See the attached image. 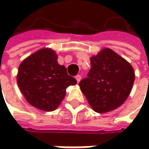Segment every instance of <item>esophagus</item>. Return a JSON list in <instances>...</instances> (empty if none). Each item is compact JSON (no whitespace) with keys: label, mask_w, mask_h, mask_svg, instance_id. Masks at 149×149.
Listing matches in <instances>:
<instances>
[{"label":"esophagus","mask_w":149,"mask_h":149,"mask_svg":"<svg viewBox=\"0 0 149 149\" xmlns=\"http://www.w3.org/2000/svg\"><path fill=\"white\" fill-rule=\"evenodd\" d=\"M75 79H77V81H79V80L81 79V76H80V75H77V76L75 77Z\"/></svg>","instance_id":"esophagus-1"}]
</instances>
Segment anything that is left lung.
Listing matches in <instances>:
<instances>
[{
	"label": "left lung",
	"instance_id": "left-lung-1",
	"mask_svg": "<svg viewBox=\"0 0 149 149\" xmlns=\"http://www.w3.org/2000/svg\"><path fill=\"white\" fill-rule=\"evenodd\" d=\"M51 48H43L26 58L19 67L17 82L28 104L45 112L57 109L70 86L77 80L70 76L64 65Z\"/></svg>",
	"mask_w": 149,
	"mask_h": 149
}]
</instances>
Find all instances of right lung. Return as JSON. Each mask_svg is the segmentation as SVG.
Wrapping results in <instances>:
<instances>
[{
    "instance_id": "right-lung-1",
    "label": "right lung",
    "mask_w": 149,
    "mask_h": 149,
    "mask_svg": "<svg viewBox=\"0 0 149 149\" xmlns=\"http://www.w3.org/2000/svg\"><path fill=\"white\" fill-rule=\"evenodd\" d=\"M88 78L79 86L92 109L99 113L115 110L128 98L135 80L134 70L129 62L104 49L90 58Z\"/></svg>"
}]
</instances>
